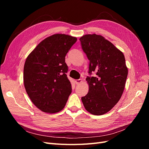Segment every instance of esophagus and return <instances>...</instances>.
I'll return each mask as SVG.
<instances>
[{"label":"esophagus","instance_id":"esophagus-1","mask_svg":"<svg viewBox=\"0 0 149 149\" xmlns=\"http://www.w3.org/2000/svg\"><path fill=\"white\" fill-rule=\"evenodd\" d=\"M81 82H82V80L81 79H76V80H75V83H76V84H80Z\"/></svg>","mask_w":149,"mask_h":149}]
</instances>
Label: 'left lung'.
<instances>
[{
	"label": "left lung",
	"mask_w": 149,
	"mask_h": 149,
	"mask_svg": "<svg viewBox=\"0 0 149 149\" xmlns=\"http://www.w3.org/2000/svg\"><path fill=\"white\" fill-rule=\"evenodd\" d=\"M79 40L89 60V74L96 73V76L86 79L89 91L81 101L89 113L102 115L111 110L123 95L128 74L125 57L100 35H85Z\"/></svg>",
	"instance_id": "8db88e82"
}]
</instances>
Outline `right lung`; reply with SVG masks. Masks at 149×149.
Returning <instances> with one entry per match:
<instances>
[{
    "label": "right lung",
    "mask_w": 149,
    "mask_h": 149,
    "mask_svg": "<svg viewBox=\"0 0 149 149\" xmlns=\"http://www.w3.org/2000/svg\"><path fill=\"white\" fill-rule=\"evenodd\" d=\"M77 38L57 33L44 39L27 56L24 68L26 92L34 105L49 114L65 107L71 93L65 56Z\"/></svg>",
    "instance_id": "1"
}]
</instances>
